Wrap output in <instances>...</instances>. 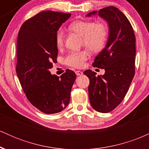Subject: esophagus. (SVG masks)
Here are the masks:
<instances>
[{"label":"esophagus","instance_id":"1","mask_svg":"<svg viewBox=\"0 0 149 149\" xmlns=\"http://www.w3.org/2000/svg\"><path fill=\"white\" fill-rule=\"evenodd\" d=\"M76 74L77 75V76H82V75L83 74V71H76Z\"/></svg>","mask_w":149,"mask_h":149}]
</instances>
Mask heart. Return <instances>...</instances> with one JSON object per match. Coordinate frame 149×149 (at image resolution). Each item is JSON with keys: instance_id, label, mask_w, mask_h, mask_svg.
<instances>
[{"instance_id": "b5f03b06", "label": "heart", "mask_w": 149, "mask_h": 149, "mask_svg": "<svg viewBox=\"0 0 149 149\" xmlns=\"http://www.w3.org/2000/svg\"><path fill=\"white\" fill-rule=\"evenodd\" d=\"M69 29L83 37V44L92 52H99L103 49L107 38V27L103 24H95L90 21H76L69 26ZM64 33L59 29L56 33L55 41L57 47H61L64 43ZM88 57L85 51H76L69 53L65 59L67 65L80 68Z\"/></svg>"}]
</instances>
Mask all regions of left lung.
<instances>
[{
	"label": "left lung",
	"mask_w": 149,
	"mask_h": 149,
	"mask_svg": "<svg viewBox=\"0 0 149 149\" xmlns=\"http://www.w3.org/2000/svg\"><path fill=\"white\" fill-rule=\"evenodd\" d=\"M98 15L107 22L109 37L105 47L95 57L93 66L104 69V75L86 70L90 79L89 99L92 107L100 113H109L122 102L134 76L135 36L130 22L113 6L88 13Z\"/></svg>",
	"instance_id": "left-lung-1"
}]
</instances>
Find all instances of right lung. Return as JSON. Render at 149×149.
Listing matches in <instances>:
<instances>
[{"label":"right lung","instance_id":"obj_1","mask_svg":"<svg viewBox=\"0 0 149 149\" xmlns=\"http://www.w3.org/2000/svg\"><path fill=\"white\" fill-rule=\"evenodd\" d=\"M71 14L46 10L22 26L17 43L16 72L27 99L42 113L61 112L69 105L76 73L66 69L60 77L51 74L57 61L56 33Z\"/></svg>","mask_w":149,"mask_h":149}]
</instances>
